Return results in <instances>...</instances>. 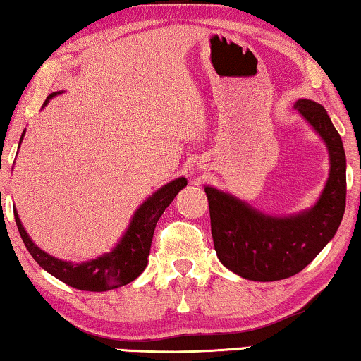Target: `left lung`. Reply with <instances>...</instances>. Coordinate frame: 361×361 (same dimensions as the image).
I'll return each mask as SVG.
<instances>
[{
    "label": "left lung",
    "instance_id": "left-lung-1",
    "mask_svg": "<svg viewBox=\"0 0 361 361\" xmlns=\"http://www.w3.org/2000/svg\"><path fill=\"white\" fill-rule=\"evenodd\" d=\"M319 133L330 156L329 180L312 209L271 216L236 197L205 187L212 236L221 264L251 281H279L302 271L337 233L347 199V159L325 108L312 100L294 105Z\"/></svg>",
    "mask_w": 361,
    "mask_h": 361
}]
</instances>
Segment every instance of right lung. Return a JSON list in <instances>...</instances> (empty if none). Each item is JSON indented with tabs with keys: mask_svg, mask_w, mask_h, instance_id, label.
<instances>
[{
	"mask_svg": "<svg viewBox=\"0 0 361 361\" xmlns=\"http://www.w3.org/2000/svg\"><path fill=\"white\" fill-rule=\"evenodd\" d=\"M61 92H54L47 97L46 103L52 97L59 95ZM21 136V141L24 137ZM19 141V145H21ZM187 185L185 177L169 182V184L162 185L159 190H156L149 199L142 202L136 214L133 215L131 224L123 235L115 248L110 253H105L100 258L85 261V263L75 264L71 261H62L47 255L39 246L34 245V241L29 238V235L24 230V226L19 220L18 212L14 209V219L19 230V235L26 245V248L37 264L47 271L49 274L56 276L62 283H66L71 288L80 290H92V293H103V290H110L126 286L131 281H135L147 264V256L151 251L152 235L159 216L164 214V210L174 200V197L179 194V190Z\"/></svg>",
	"mask_w": 361,
	"mask_h": 361,
	"instance_id": "1",
	"label": "right lung"
}]
</instances>
